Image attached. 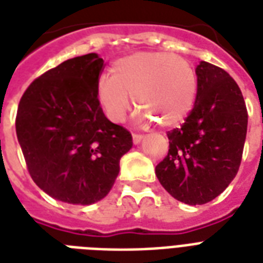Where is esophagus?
Here are the masks:
<instances>
[{
	"label": "esophagus",
	"mask_w": 263,
	"mask_h": 263,
	"mask_svg": "<svg viewBox=\"0 0 263 263\" xmlns=\"http://www.w3.org/2000/svg\"><path fill=\"white\" fill-rule=\"evenodd\" d=\"M143 139V135L142 134H132V140H134V143L138 144L140 140Z\"/></svg>",
	"instance_id": "34e87169"
}]
</instances>
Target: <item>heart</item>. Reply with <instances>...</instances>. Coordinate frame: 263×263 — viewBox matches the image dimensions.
<instances>
[{"mask_svg": "<svg viewBox=\"0 0 263 263\" xmlns=\"http://www.w3.org/2000/svg\"><path fill=\"white\" fill-rule=\"evenodd\" d=\"M99 103L111 121L121 123L132 106L139 119L164 120L165 125L183 121L196 97V75L191 64L177 54L164 51H138L121 57L111 67V76L99 78Z\"/></svg>", "mask_w": 263, "mask_h": 263, "instance_id": "1", "label": "heart"}]
</instances>
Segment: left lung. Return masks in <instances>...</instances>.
Wrapping results in <instances>:
<instances>
[{
    "label": "left lung",
    "mask_w": 263,
    "mask_h": 263,
    "mask_svg": "<svg viewBox=\"0 0 263 263\" xmlns=\"http://www.w3.org/2000/svg\"><path fill=\"white\" fill-rule=\"evenodd\" d=\"M196 76L195 105L181 127L168 131V156L156 166L162 187L187 204L208 203L235 179L249 121L243 94L228 72L200 61Z\"/></svg>",
    "instance_id": "8db88e82"
}]
</instances>
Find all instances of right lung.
<instances>
[{"mask_svg": "<svg viewBox=\"0 0 263 263\" xmlns=\"http://www.w3.org/2000/svg\"><path fill=\"white\" fill-rule=\"evenodd\" d=\"M103 68L95 53L67 60L36 78L18 102L16 134L28 173L61 202L105 198L132 147L129 131L109 121L99 105Z\"/></svg>", "mask_w": 263, "mask_h": 263, "instance_id": "obj_1", "label": "right lung"}]
</instances>
